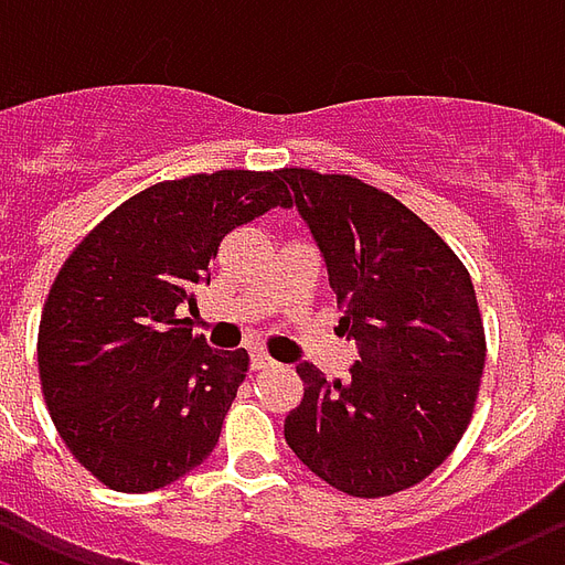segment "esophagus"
I'll list each match as a JSON object with an SVG mask.
<instances>
[{
  "label": "esophagus",
  "instance_id": "obj_1",
  "mask_svg": "<svg viewBox=\"0 0 565 565\" xmlns=\"http://www.w3.org/2000/svg\"><path fill=\"white\" fill-rule=\"evenodd\" d=\"M271 365H275V359L266 356L263 350H250V367H254V371H266V367Z\"/></svg>",
  "mask_w": 565,
  "mask_h": 565
}]
</instances>
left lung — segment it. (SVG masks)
<instances>
[{
    "label": "left lung",
    "mask_w": 565,
    "mask_h": 565,
    "mask_svg": "<svg viewBox=\"0 0 565 565\" xmlns=\"http://www.w3.org/2000/svg\"><path fill=\"white\" fill-rule=\"evenodd\" d=\"M323 254L338 329L359 347L347 380L311 362L284 419L296 458L350 497H388L440 467L470 425L484 367L473 281L419 215L356 177L284 167Z\"/></svg>",
    "instance_id": "left-lung-1"
}]
</instances>
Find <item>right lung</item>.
<instances>
[{"instance_id":"add662e5","label":"right lung","mask_w":565,"mask_h":565,"mask_svg":"<svg viewBox=\"0 0 565 565\" xmlns=\"http://www.w3.org/2000/svg\"><path fill=\"white\" fill-rule=\"evenodd\" d=\"M275 173L218 170L158 182L89 230L56 275L38 326L50 419L98 482L143 494L209 458L245 350L191 335L194 287L230 230L287 206Z\"/></svg>"}]
</instances>
